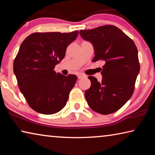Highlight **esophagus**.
Here are the masks:
<instances>
[{
	"instance_id": "34e87169",
	"label": "esophagus",
	"mask_w": 155,
	"mask_h": 155,
	"mask_svg": "<svg viewBox=\"0 0 155 155\" xmlns=\"http://www.w3.org/2000/svg\"><path fill=\"white\" fill-rule=\"evenodd\" d=\"M84 77H86V76H85L84 74H78V78H79V79H81V78H83Z\"/></svg>"
}]
</instances>
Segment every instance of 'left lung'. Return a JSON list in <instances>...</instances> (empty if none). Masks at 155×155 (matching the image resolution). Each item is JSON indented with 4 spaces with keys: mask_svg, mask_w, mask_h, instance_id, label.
<instances>
[{
    "mask_svg": "<svg viewBox=\"0 0 155 155\" xmlns=\"http://www.w3.org/2000/svg\"><path fill=\"white\" fill-rule=\"evenodd\" d=\"M80 35L92 44L95 53L92 61L105 62L101 72L102 81L89 76L91 87L85 92L86 101L98 114H113L124 106L134 91L140 70L137 47L129 37L114 25L81 30Z\"/></svg>",
    "mask_w": 155,
    "mask_h": 155,
    "instance_id": "obj_1",
    "label": "left lung"
}]
</instances>
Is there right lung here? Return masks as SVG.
<instances>
[{
    "label": "right lung",
    "mask_w": 155,
    "mask_h": 155,
    "mask_svg": "<svg viewBox=\"0 0 155 155\" xmlns=\"http://www.w3.org/2000/svg\"><path fill=\"white\" fill-rule=\"evenodd\" d=\"M78 34V31L33 33L21 44L14 72L20 91L34 111L51 115L66 104L77 77L56 73L54 68L64 58L68 46Z\"/></svg>",
    "instance_id": "add662e5"
}]
</instances>
